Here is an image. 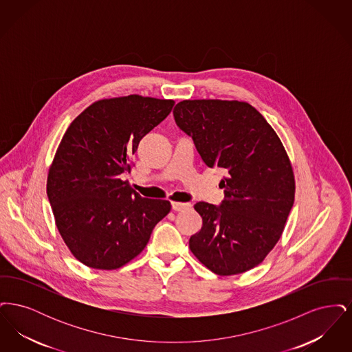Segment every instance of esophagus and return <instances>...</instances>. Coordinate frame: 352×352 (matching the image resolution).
Masks as SVG:
<instances>
[{"label":"esophagus","mask_w":352,"mask_h":352,"mask_svg":"<svg viewBox=\"0 0 352 352\" xmlns=\"http://www.w3.org/2000/svg\"><path fill=\"white\" fill-rule=\"evenodd\" d=\"M171 207H173L174 211H184L186 208L191 207V204L190 203H181V201H173Z\"/></svg>","instance_id":"34e87169"}]
</instances>
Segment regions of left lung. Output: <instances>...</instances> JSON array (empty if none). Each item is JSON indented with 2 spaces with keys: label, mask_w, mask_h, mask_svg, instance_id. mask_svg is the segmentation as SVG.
Segmentation results:
<instances>
[{
  "label": "left lung",
  "mask_w": 352,
  "mask_h": 352,
  "mask_svg": "<svg viewBox=\"0 0 352 352\" xmlns=\"http://www.w3.org/2000/svg\"><path fill=\"white\" fill-rule=\"evenodd\" d=\"M173 115L204 164L226 171L221 204L194 206L203 226L190 250L219 276L257 267L280 240L294 203V173L280 137L245 101H179Z\"/></svg>",
  "instance_id": "left-lung-1"
}]
</instances>
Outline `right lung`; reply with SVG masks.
<instances>
[{
	"mask_svg": "<svg viewBox=\"0 0 352 352\" xmlns=\"http://www.w3.org/2000/svg\"><path fill=\"white\" fill-rule=\"evenodd\" d=\"M173 105L141 95L102 99L69 124L49 168L47 197L59 234L84 265L124 267L170 212V201L142 198L120 175Z\"/></svg>",
	"mask_w": 352,
	"mask_h": 352,
	"instance_id": "obj_1",
	"label": "right lung"
}]
</instances>
